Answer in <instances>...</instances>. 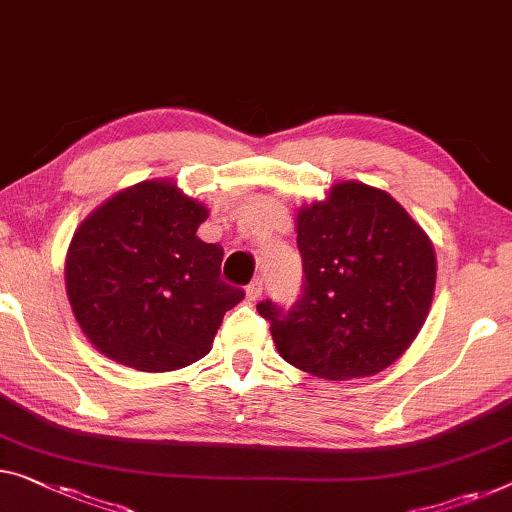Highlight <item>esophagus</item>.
I'll return each mask as SVG.
<instances>
[{
    "mask_svg": "<svg viewBox=\"0 0 512 512\" xmlns=\"http://www.w3.org/2000/svg\"><path fill=\"white\" fill-rule=\"evenodd\" d=\"M262 292H264V282H262V278H255V280L250 282V285L246 287L248 301H257L259 296H262Z\"/></svg>",
    "mask_w": 512,
    "mask_h": 512,
    "instance_id": "1",
    "label": "esophagus"
}]
</instances>
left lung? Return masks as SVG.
I'll list each match as a JSON object with an SVG mask.
<instances>
[{
	"label": "left lung",
	"mask_w": 512,
	"mask_h": 512,
	"mask_svg": "<svg viewBox=\"0 0 512 512\" xmlns=\"http://www.w3.org/2000/svg\"><path fill=\"white\" fill-rule=\"evenodd\" d=\"M301 296L259 301L280 356L324 379L370 377L411 345L430 310L437 259L425 232L384 190L345 181L299 211Z\"/></svg>",
	"instance_id": "obj_1"
}]
</instances>
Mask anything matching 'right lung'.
I'll return each instance as SVG.
<instances>
[{"label":"right lung","mask_w":512,"mask_h":512,"mask_svg":"<svg viewBox=\"0 0 512 512\" xmlns=\"http://www.w3.org/2000/svg\"><path fill=\"white\" fill-rule=\"evenodd\" d=\"M207 209L167 181H142L101 204L73 234L66 292L98 352L142 372L209 354L243 289L220 278L223 248L197 236Z\"/></svg>","instance_id":"1"}]
</instances>
